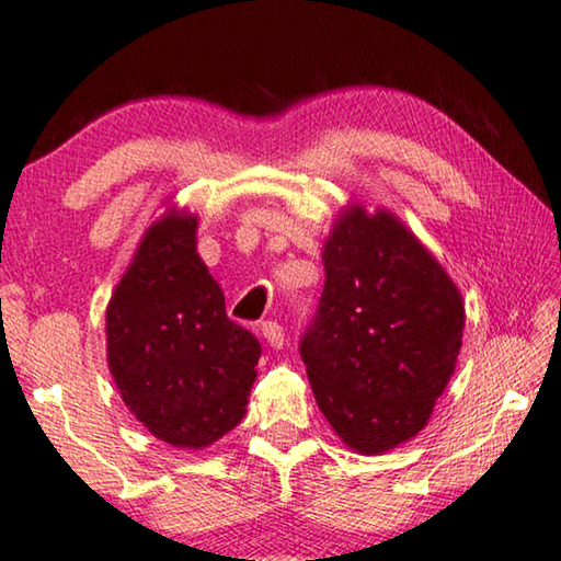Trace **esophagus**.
<instances>
[{
    "mask_svg": "<svg viewBox=\"0 0 561 561\" xmlns=\"http://www.w3.org/2000/svg\"><path fill=\"white\" fill-rule=\"evenodd\" d=\"M261 333L265 343L271 348H283V341H286V333H283V325H278L275 321H263L261 323Z\"/></svg>",
    "mask_w": 561,
    "mask_h": 561,
    "instance_id": "obj_1",
    "label": "esophagus"
}]
</instances>
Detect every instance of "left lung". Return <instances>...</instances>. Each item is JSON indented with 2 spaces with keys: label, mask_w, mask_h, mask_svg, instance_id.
<instances>
[{
  "label": "left lung",
  "mask_w": 561,
  "mask_h": 561,
  "mask_svg": "<svg viewBox=\"0 0 561 561\" xmlns=\"http://www.w3.org/2000/svg\"><path fill=\"white\" fill-rule=\"evenodd\" d=\"M325 286L298 351L318 409L360 454L416 436L454 374L461 296L424 245L378 210H346L323 251Z\"/></svg>",
  "instance_id": "8db88e82"
}]
</instances>
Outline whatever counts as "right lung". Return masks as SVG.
<instances>
[{
	"mask_svg": "<svg viewBox=\"0 0 561 561\" xmlns=\"http://www.w3.org/2000/svg\"><path fill=\"white\" fill-rule=\"evenodd\" d=\"M195 228L191 215L154 222L107 308L119 396L152 436L180 449H203L240 424L261 358L195 253Z\"/></svg>",
	"mask_w": 561,
	"mask_h": 561,
	"instance_id": "1",
	"label": "right lung"
}]
</instances>
